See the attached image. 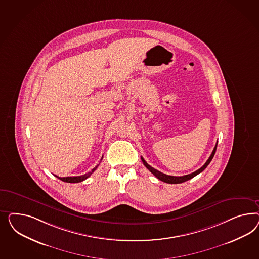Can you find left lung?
Segmentation results:
<instances>
[{"mask_svg": "<svg viewBox=\"0 0 259 259\" xmlns=\"http://www.w3.org/2000/svg\"><path fill=\"white\" fill-rule=\"evenodd\" d=\"M217 146H218V143L215 144L214 148L212 150V155L210 156V157L208 158V160L206 161V163H205L201 168H199L198 170H196V172H192V174H189V175H185V176H182V177L168 176V175L163 174V172H159V171L156 170L155 168L151 167V166H150V165L148 164L144 159H143V157H141V160H142L143 164L145 165V167H146V168L149 170L150 172H152L156 178H157L159 181H163V182H166V183H171V184H178V183H182V182H184V181H189V180L193 179L194 177H196V175H198L199 172H202L204 169H205L208 165L210 164V162L212 161V157L214 156L215 151H217Z\"/></svg>", "mask_w": 259, "mask_h": 259, "instance_id": "8db88e82", "label": "left lung"}]
</instances>
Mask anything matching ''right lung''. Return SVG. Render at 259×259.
<instances>
[{
	"label": "right lung",
	"instance_id": "1",
	"mask_svg": "<svg viewBox=\"0 0 259 259\" xmlns=\"http://www.w3.org/2000/svg\"><path fill=\"white\" fill-rule=\"evenodd\" d=\"M102 159H101V160H102ZM98 166H99V165H97V166L95 167L94 169H92V171H91V172H89L88 174H85V175H83V176H78V177H66V178H60V177H58V176H55V177H57L59 180L64 181V182H68V183H77V182H81V181L87 180V178H89V177L92 175V172H94L95 170L97 169V167H98Z\"/></svg>",
	"mask_w": 259,
	"mask_h": 259
}]
</instances>
